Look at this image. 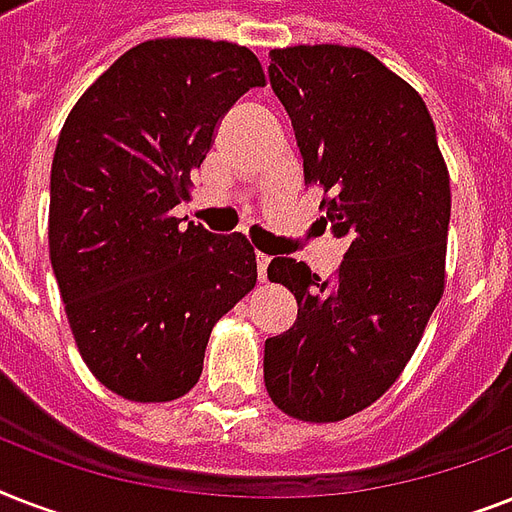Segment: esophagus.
Here are the masks:
<instances>
[{
	"instance_id": "1",
	"label": "esophagus",
	"mask_w": 512,
	"mask_h": 512,
	"mask_svg": "<svg viewBox=\"0 0 512 512\" xmlns=\"http://www.w3.org/2000/svg\"><path fill=\"white\" fill-rule=\"evenodd\" d=\"M255 260H257V276H260V281H265V273H268V263H271V257L263 255V252H257Z\"/></svg>"
}]
</instances>
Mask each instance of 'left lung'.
Masks as SVG:
<instances>
[{
  "instance_id": "1",
  "label": "left lung",
  "mask_w": 512,
  "mask_h": 512,
  "mask_svg": "<svg viewBox=\"0 0 512 512\" xmlns=\"http://www.w3.org/2000/svg\"><path fill=\"white\" fill-rule=\"evenodd\" d=\"M268 76L321 223L348 249L332 279L295 257L268 265L297 321L265 340V388L289 417L337 422L398 380L444 295L449 172L417 90L372 52L297 44L271 50Z\"/></svg>"
}]
</instances>
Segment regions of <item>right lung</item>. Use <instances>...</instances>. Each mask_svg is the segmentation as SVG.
Returning <instances> with one entry per match:
<instances>
[{
    "instance_id": "1",
    "label": "right lung",
    "mask_w": 512,
    "mask_h": 512,
    "mask_svg": "<svg viewBox=\"0 0 512 512\" xmlns=\"http://www.w3.org/2000/svg\"><path fill=\"white\" fill-rule=\"evenodd\" d=\"M252 87L265 74L247 47L151 39L98 76L60 130L52 271L84 364L116 396H185L212 327L255 287V249L241 233L172 217L217 122Z\"/></svg>"
}]
</instances>
